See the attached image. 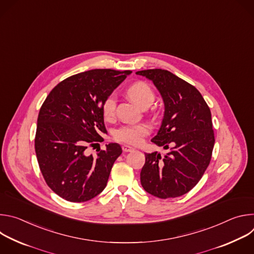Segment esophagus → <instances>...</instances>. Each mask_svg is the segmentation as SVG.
Returning <instances> with one entry per match:
<instances>
[{"label": "esophagus", "instance_id": "esophagus-1", "mask_svg": "<svg viewBox=\"0 0 254 254\" xmlns=\"http://www.w3.org/2000/svg\"><path fill=\"white\" fill-rule=\"evenodd\" d=\"M122 148H123V151H124L125 153H130V152H133V151H134L133 148H131V147H129V146H127V144H124V146H123Z\"/></svg>", "mask_w": 254, "mask_h": 254}]
</instances>
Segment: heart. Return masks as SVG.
<instances>
[{
  "mask_svg": "<svg viewBox=\"0 0 254 254\" xmlns=\"http://www.w3.org/2000/svg\"><path fill=\"white\" fill-rule=\"evenodd\" d=\"M127 93L129 97L138 103L141 106L147 104H151L154 100L155 94L152 87L143 81H137L131 84ZM117 111V97L114 92L107 94L101 103V112L105 119L111 120L116 116ZM152 131V127L147 123H138V124H127L119 128H117L114 132V136L117 140L128 144H137L141 143L143 137L150 134Z\"/></svg>",
  "mask_w": 254,
  "mask_h": 254,
  "instance_id": "heart-1",
  "label": "heart"
}]
</instances>
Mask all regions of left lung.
<instances>
[{
  "mask_svg": "<svg viewBox=\"0 0 254 254\" xmlns=\"http://www.w3.org/2000/svg\"><path fill=\"white\" fill-rule=\"evenodd\" d=\"M137 75L151 79L165 102V115L153 142L170 152L146 154L140 172L142 188L151 195L175 198L192 190L210 164L215 142L211 112L198 89L164 69Z\"/></svg>",
  "mask_w": 254,
  "mask_h": 254,
  "instance_id": "left-lung-1",
  "label": "left lung"
}]
</instances>
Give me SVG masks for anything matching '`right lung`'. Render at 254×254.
Instances as JSON below:
<instances>
[{
	"label": "right lung",
	"mask_w": 254,
	"mask_h": 254,
	"mask_svg": "<svg viewBox=\"0 0 254 254\" xmlns=\"http://www.w3.org/2000/svg\"><path fill=\"white\" fill-rule=\"evenodd\" d=\"M130 70L92 69L59 82L44 100L37 121L35 152L49 188L70 202H85L103 191L123 153L110 143L97 156L86 149L103 141L107 130L101 103Z\"/></svg>",
	"instance_id": "obj_1"
}]
</instances>
